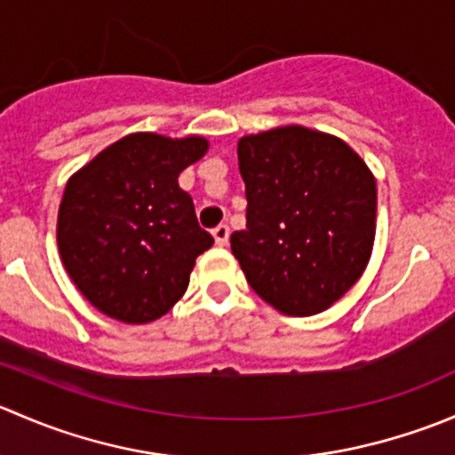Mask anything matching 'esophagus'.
Instances as JSON below:
<instances>
[{
  "label": "esophagus",
  "mask_w": 455,
  "mask_h": 455,
  "mask_svg": "<svg viewBox=\"0 0 455 455\" xmlns=\"http://www.w3.org/2000/svg\"><path fill=\"white\" fill-rule=\"evenodd\" d=\"M213 237H215V244L227 246L228 244V227H227V224H218V227L213 228Z\"/></svg>",
  "instance_id": "obj_1"
}]
</instances>
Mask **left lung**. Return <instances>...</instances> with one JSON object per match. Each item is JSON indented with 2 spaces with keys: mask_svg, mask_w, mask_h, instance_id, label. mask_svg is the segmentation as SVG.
Here are the masks:
<instances>
[{
  "mask_svg": "<svg viewBox=\"0 0 455 455\" xmlns=\"http://www.w3.org/2000/svg\"><path fill=\"white\" fill-rule=\"evenodd\" d=\"M246 228L231 251L246 282L275 310H328L368 266L376 233V180L352 147L301 125L237 142Z\"/></svg>",
  "mask_w": 455,
  "mask_h": 455,
  "instance_id": "left-lung-1",
  "label": "left lung"
}]
</instances>
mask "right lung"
Here are the masks:
<instances>
[{
    "label": "right lung",
    "instance_id": "add662e5",
    "mask_svg": "<svg viewBox=\"0 0 455 455\" xmlns=\"http://www.w3.org/2000/svg\"><path fill=\"white\" fill-rule=\"evenodd\" d=\"M209 149L200 136L139 132L116 140L68 180L57 220L61 261L100 313L125 323L167 315L213 237L200 228L182 169Z\"/></svg>",
    "mask_w": 455,
    "mask_h": 455
}]
</instances>
